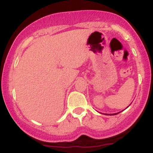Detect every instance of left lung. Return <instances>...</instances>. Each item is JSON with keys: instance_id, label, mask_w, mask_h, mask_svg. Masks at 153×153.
Returning a JSON list of instances; mask_svg holds the SVG:
<instances>
[{"instance_id": "obj_1", "label": "left lung", "mask_w": 153, "mask_h": 153, "mask_svg": "<svg viewBox=\"0 0 153 153\" xmlns=\"http://www.w3.org/2000/svg\"><path fill=\"white\" fill-rule=\"evenodd\" d=\"M117 114H118V113H117ZM114 114V115H115V114ZM114 114H113V115H114ZM111 115H112V114H111Z\"/></svg>"}]
</instances>
